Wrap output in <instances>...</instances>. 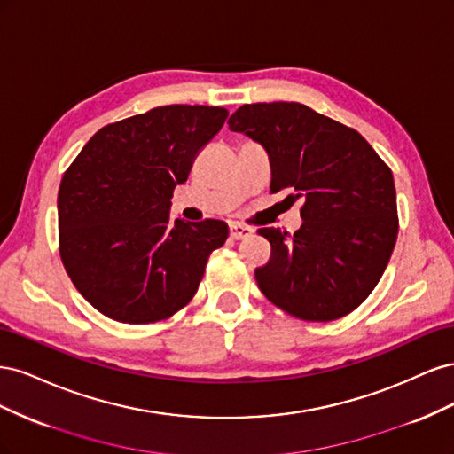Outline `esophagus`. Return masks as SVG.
Segmentation results:
<instances>
[{"mask_svg":"<svg viewBox=\"0 0 454 454\" xmlns=\"http://www.w3.org/2000/svg\"><path fill=\"white\" fill-rule=\"evenodd\" d=\"M229 231H231V239H235V240L248 239V237H252V232H254L248 225H242V223H231Z\"/></svg>","mask_w":454,"mask_h":454,"instance_id":"esophagus-1","label":"esophagus"}]
</instances>
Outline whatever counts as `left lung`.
<instances>
[{
	"label": "left lung",
	"mask_w": 454,
	"mask_h": 454,
	"mask_svg": "<svg viewBox=\"0 0 454 454\" xmlns=\"http://www.w3.org/2000/svg\"><path fill=\"white\" fill-rule=\"evenodd\" d=\"M229 129L267 149L270 193L303 199L294 235L257 229L270 257L255 269L261 294L307 322H332L375 290L397 239L394 176L364 136L299 102L244 104Z\"/></svg>",
	"instance_id": "8db88e82"
}]
</instances>
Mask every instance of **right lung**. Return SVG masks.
Listing matches in <instances>:
<instances>
[{
	"mask_svg": "<svg viewBox=\"0 0 454 454\" xmlns=\"http://www.w3.org/2000/svg\"><path fill=\"white\" fill-rule=\"evenodd\" d=\"M229 112L160 106L109 122L81 149L59 189V250L77 292L107 318L153 324L182 310L222 248V219H170L174 187Z\"/></svg>",
	"mask_w": 454,
	"mask_h": 454,
	"instance_id": "add662e5",
	"label": "right lung"
}]
</instances>
